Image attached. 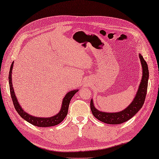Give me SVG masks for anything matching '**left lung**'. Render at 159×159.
<instances>
[{
  "label": "left lung",
  "instance_id": "obj_1",
  "mask_svg": "<svg viewBox=\"0 0 159 159\" xmlns=\"http://www.w3.org/2000/svg\"><path fill=\"white\" fill-rule=\"evenodd\" d=\"M139 58L142 66L143 74L141 83L139 84L138 91L136 94L133 101L125 109L117 112H106L99 111L97 109L93 103V100L90 101V109L93 116L98 120L108 124H120L127 121L134 116L143 106L147 94L148 84L149 78V70L146 61L143 56L139 54Z\"/></svg>",
  "mask_w": 159,
  "mask_h": 159
}]
</instances>
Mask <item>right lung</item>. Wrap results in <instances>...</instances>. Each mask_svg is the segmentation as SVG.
Listing matches in <instances>:
<instances>
[{
	"label": "right lung",
	"instance_id": "1",
	"mask_svg": "<svg viewBox=\"0 0 159 159\" xmlns=\"http://www.w3.org/2000/svg\"><path fill=\"white\" fill-rule=\"evenodd\" d=\"M14 61H13L9 73V90H10L11 97L13 101V103H14V108L16 111L19 114L22 119H24L25 120L27 121V122L30 123L31 124L38 126V127H51V126H54L57 124H59L62 121L64 118L66 117L68 113V110H69V103L70 102V99H72L73 95L78 91V90H71V91L67 93L66 95L64 97L62 100V103H61L60 111L57 113V115H54L51 117H37V116H32L30 114H28L22 108V107L19 104V103L17 100V98L15 95L14 88H13V84L11 82V74H12V68L14 66Z\"/></svg>",
	"mask_w": 159,
	"mask_h": 159
}]
</instances>
